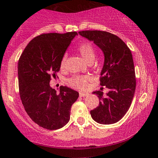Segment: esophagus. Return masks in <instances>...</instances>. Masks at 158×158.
I'll list each match as a JSON object with an SVG mask.
<instances>
[{
	"label": "esophagus",
	"mask_w": 158,
	"mask_h": 158,
	"mask_svg": "<svg viewBox=\"0 0 158 158\" xmlns=\"http://www.w3.org/2000/svg\"><path fill=\"white\" fill-rule=\"evenodd\" d=\"M89 95L88 93H84V92H79V96L81 97H85V96H87Z\"/></svg>",
	"instance_id": "34e87169"
}]
</instances>
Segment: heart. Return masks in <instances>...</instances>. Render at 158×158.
<instances>
[{"mask_svg": "<svg viewBox=\"0 0 158 158\" xmlns=\"http://www.w3.org/2000/svg\"><path fill=\"white\" fill-rule=\"evenodd\" d=\"M77 49L81 56L83 57V59L87 61L89 63L93 62L95 57H96V50L92 44H90L89 42H83L78 46ZM66 58L67 55L65 54L61 60V68L65 67ZM89 80L90 76H73L68 79L67 82H68L69 85L73 88L84 89L87 87L88 82Z\"/></svg>", "mask_w": 158, "mask_h": 158, "instance_id": "heart-1", "label": "heart"}]
</instances>
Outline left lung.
<instances>
[{
    "instance_id": "8db88e82",
    "label": "left lung",
    "mask_w": 158,
    "mask_h": 158,
    "mask_svg": "<svg viewBox=\"0 0 158 158\" xmlns=\"http://www.w3.org/2000/svg\"><path fill=\"white\" fill-rule=\"evenodd\" d=\"M81 36L93 41L104 54L100 85L110 89L106 96L97 95L99 105L90 111L92 118L101 124H113L120 120L129 110L136 89V76L131 52L122 39L103 31H82Z\"/></svg>"
}]
</instances>
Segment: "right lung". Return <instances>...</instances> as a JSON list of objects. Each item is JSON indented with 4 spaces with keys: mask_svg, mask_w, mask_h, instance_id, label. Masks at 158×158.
I'll return each instance as SVG.
<instances>
[{
    "mask_svg": "<svg viewBox=\"0 0 158 158\" xmlns=\"http://www.w3.org/2000/svg\"><path fill=\"white\" fill-rule=\"evenodd\" d=\"M77 32L48 33L35 37L18 61V85L21 102L30 118L47 130L60 129L70 119L79 93L62 86L59 94L49 85L60 70L61 60Z\"/></svg>",
    "mask_w": 158,
    "mask_h": 158,
    "instance_id": "right-lung-1",
    "label": "right lung"
}]
</instances>
